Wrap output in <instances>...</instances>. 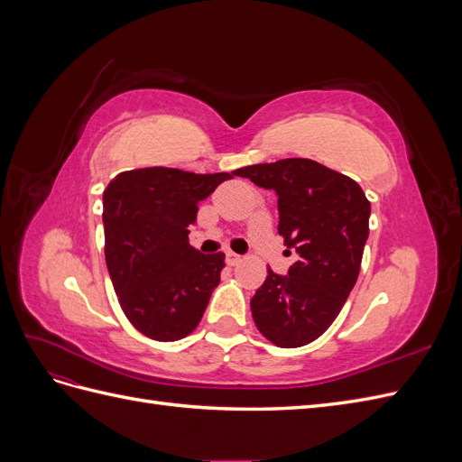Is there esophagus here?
I'll return each mask as SVG.
<instances>
[{
  "instance_id": "1",
  "label": "esophagus",
  "mask_w": 462,
  "mask_h": 462,
  "mask_svg": "<svg viewBox=\"0 0 462 462\" xmlns=\"http://www.w3.org/2000/svg\"><path fill=\"white\" fill-rule=\"evenodd\" d=\"M226 262H227L229 265H236V263L241 262V256H239V254H235V253H231V250H229V253L226 254Z\"/></svg>"
}]
</instances>
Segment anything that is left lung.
<instances>
[{
  "instance_id": "left-lung-1",
  "label": "left lung",
  "mask_w": 462,
  "mask_h": 462,
  "mask_svg": "<svg viewBox=\"0 0 462 462\" xmlns=\"http://www.w3.org/2000/svg\"><path fill=\"white\" fill-rule=\"evenodd\" d=\"M235 175L277 194V231L287 254H299L287 275L268 270L250 299L254 324L277 346L309 345L333 324L356 283L370 202L356 180L306 158L248 165Z\"/></svg>"
}]
</instances>
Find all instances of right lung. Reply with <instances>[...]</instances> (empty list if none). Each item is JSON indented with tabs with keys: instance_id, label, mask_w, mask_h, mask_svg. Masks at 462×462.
Listing matches in <instances>:
<instances>
[{
	"instance_id": "add662e5",
	"label": "right lung",
	"mask_w": 462,
	"mask_h": 462,
	"mask_svg": "<svg viewBox=\"0 0 462 462\" xmlns=\"http://www.w3.org/2000/svg\"><path fill=\"white\" fill-rule=\"evenodd\" d=\"M227 179L144 167L119 173L104 190L109 277L125 316L150 339H183L200 324L226 254L190 246L189 227L199 202Z\"/></svg>"
}]
</instances>
